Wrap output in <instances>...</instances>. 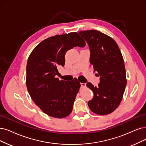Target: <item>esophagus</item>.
<instances>
[{
	"label": "esophagus",
	"mask_w": 146,
	"mask_h": 146,
	"mask_svg": "<svg viewBox=\"0 0 146 146\" xmlns=\"http://www.w3.org/2000/svg\"><path fill=\"white\" fill-rule=\"evenodd\" d=\"M80 85H81L82 88H84L86 87V84L85 83H80Z\"/></svg>",
	"instance_id": "obj_1"
}]
</instances>
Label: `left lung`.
Here are the masks:
<instances>
[{
	"mask_svg": "<svg viewBox=\"0 0 146 146\" xmlns=\"http://www.w3.org/2000/svg\"><path fill=\"white\" fill-rule=\"evenodd\" d=\"M88 43L90 62L96 75L100 76L98 87L88 82L93 98L88 101L91 111L99 115H107L115 111L122 100L127 84L125 63L116 42L96 30L79 32Z\"/></svg>",
	"mask_w": 146,
	"mask_h": 146,
	"instance_id": "8db88e82",
	"label": "left lung"
}]
</instances>
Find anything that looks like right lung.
<instances>
[{
  "mask_svg": "<svg viewBox=\"0 0 146 146\" xmlns=\"http://www.w3.org/2000/svg\"><path fill=\"white\" fill-rule=\"evenodd\" d=\"M85 42L77 32L57 35L42 41L32 50L26 66L27 89L34 103L47 115L64 118L72 112L80 84L59 80L57 67L64 66L67 51Z\"/></svg>",
  "mask_w": 146,
  "mask_h": 146,
  "instance_id": "obj_1",
  "label": "right lung"
}]
</instances>
